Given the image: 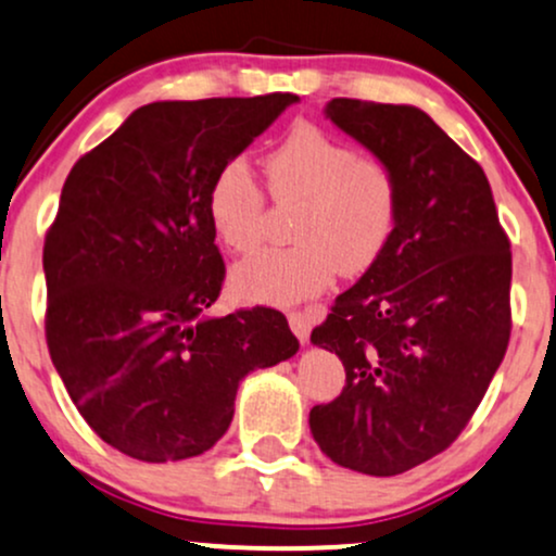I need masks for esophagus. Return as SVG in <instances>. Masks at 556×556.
Listing matches in <instances>:
<instances>
[{"label":"esophagus","instance_id":"esophagus-1","mask_svg":"<svg viewBox=\"0 0 556 556\" xmlns=\"http://www.w3.org/2000/svg\"><path fill=\"white\" fill-rule=\"evenodd\" d=\"M289 325H291L293 336H296L299 341H302V343L309 341V330H312L309 315H304V312H289Z\"/></svg>","mask_w":556,"mask_h":556}]
</instances>
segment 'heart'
<instances>
[{
  "instance_id": "b5f03b06",
  "label": "heart",
  "mask_w": 556,
  "mask_h": 556,
  "mask_svg": "<svg viewBox=\"0 0 556 556\" xmlns=\"http://www.w3.org/2000/svg\"><path fill=\"white\" fill-rule=\"evenodd\" d=\"M273 200L302 205L291 250H265L233 267L231 286L247 302L289 306L317 296L343 276H362L393 239L401 189L393 168L356 155L343 140L296 124L265 159ZM207 215L228 250L250 252L263 239L265 194L244 161L213 176Z\"/></svg>"
}]
</instances>
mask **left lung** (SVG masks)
<instances>
[{"instance_id": "obj_1", "label": "left lung", "mask_w": 556, "mask_h": 556, "mask_svg": "<svg viewBox=\"0 0 556 556\" xmlns=\"http://www.w3.org/2000/svg\"><path fill=\"white\" fill-rule=\"evenodd\" d=\"M325 119L393 168L401 205L382 257L319 328L345 388L309 410L338 466L397 476L453 445L510 341V241L484 168L406 103L332 98Z\"/></svg>"}]
</instances>
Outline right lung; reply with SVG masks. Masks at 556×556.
<instances>
[{
    "label": "right lung",
    "instance_id": "obj_1",
    "mask_svg": "<svg viewBox=\"0 0 556 556\" xmlns=\"http://www.w3.org/2000/svg\"><path fill=\"white\" fill-rule=\"evenodd\" d=\"M299 96L155 101L72 166L46 233V343L90 429L142 463L211 450L239 382L299 351L276 309L213 317L207 192Z\"/></svg>",
    "mask_w": 556,
    "mask_h": 556
}]
</instances>
